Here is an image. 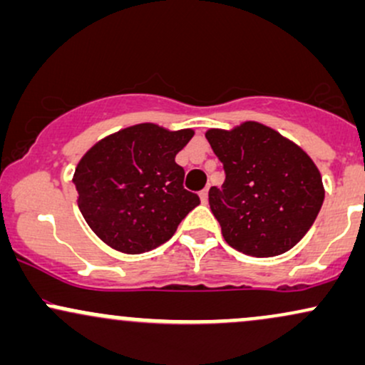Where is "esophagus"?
<instances>
[{"instance_id": "1", "label": "esophagus", "mask_w": 365, "mask_h": 365, "mask_svg": "<svg viewBox=\"0 0 365 365\" xmlns=\"http://www.w3.org/2000/svg\"><path fill=\"white\" fill-rule=\"evenodd\" d=\"M200 200H202V204H207V200H209V187L204 188V190L200 192Z\"/></svg>"}]
</instances>
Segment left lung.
Returning <instances> with one entry per match:
<instances>
[{
	"instance_id": "1",
	"label": "left lung",
	"mask_w": 365,
	"mask_h": 365,
	"mask_svg": "<svg viewBox=\"0 0 365 365\" xmlns=\"http://www.w3.org/2000/svg\"><path fill=\"white\" fill-rule=\"evenodd\" d=\"M206 139L226 173L223 187L209 190L226 244L252 257H274L299 244L324 200L309 154L259 121L209 128Z\"/></svg>"
}]
</instances>
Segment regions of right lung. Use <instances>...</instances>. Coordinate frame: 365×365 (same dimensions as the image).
<instances>
[{"label":"right lung","instance_id":"1","mask_svg":"<svg viewBox=\"0 0 365 365\" xmlns=\"http://www.w3.org/2000/svg\"><path fill=\"white\" fill-rule=\"evenodd\" d=\"M194 130L156 123L127 127L96 142L73 173L78 209L106 245L142 254L168 242L180 221L200 204L183 188L177 154Z\"/></svg>","mask_w":365,"mask_h":365}]
</instances>
